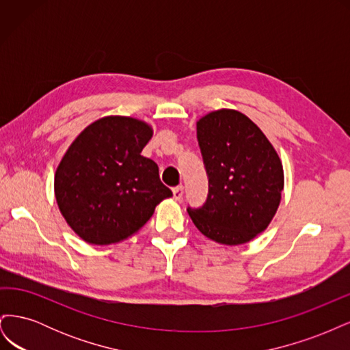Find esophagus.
Segmentation results:
<instances>
[{
    "label": "esophagus",
    "mask_w": 350,
    "mask_h": 350,
    "mask_svg": "<svg viewBox=\"0 0 350 350\" xmlns=\"http://www.w3.org/2000/svg\"><path fill=\"white\" fill-rule=\"evenodd\" d=\"M172 193H174V198H175V200H181V198H183V194H184V187H183V185L175 187V188L172 189Z\"/></svg>",
    "instance_id": "34e87169"
}]
</instances>
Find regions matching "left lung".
Segmentation results:
<instances>
[{
    "mask_svg": "<svg viewBox=\"0 0 350 350\" xmlns=\"http://www.w3.org/2000/svg\"><path fill=\"white\" fill-rule=\"evenodd\" d=\"M197 139L208 194L188 215L204 237L225 245L245 243L276 215L284 183L280 159L258 126L234 109L203 116Z\"/></svg>",
    "mask_w": 350,
    "mask_h": 350,
    "instance_id": "obj_1",
    "label": "left lung"
}]
</instances>
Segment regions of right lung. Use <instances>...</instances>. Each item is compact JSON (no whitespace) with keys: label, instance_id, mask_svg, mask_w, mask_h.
<instances>
[{"label":"right lung","instance_id":"right-lung-1","mask_svg":"<svg viewBox=\"0 0 350 350\" xmlns=\"http://www.w3.org/2000/svg\"><path fill=\"white\" fill-rule=\"evenodd\" d=\"M152 126L130 116H105L71 143L55 172V197L70 228L89 243L108 245L140 230L172 191L142 156Z\"/></svg>","mask_w":350,"mask_h":350}]
</instances>
